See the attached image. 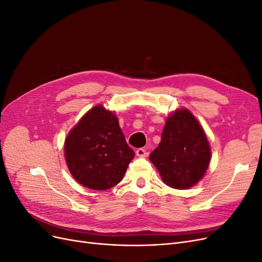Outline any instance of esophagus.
Returning a JSON list of instances; mask_svg holds the SVG:
<instances>
[{
	"label": "esophagus",
	"mask_w": 262,
	"mask_h": 262,
	"mask_svg": "<svg viewBox=\"0 0 262 262\" xmlns=\"http://www.w3.org/2000/svg\"><path fill=\"white\" fill-rule=\"evenodd\" d=\"M136 156L139 157V158H146L148 156V152L146 149L143 148H139L137 151H136Z\"/></svg>",
	"instance_id": "esophagus-1"
}]
</instances>
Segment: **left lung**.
<instances>
[{"label":"left lung","instance_id":"1","mask_svg":"<svg viewBox=\"0 0 262 262\" xmlns=\"http://www.w3.org/2000/svg\"><path fill=\"white\" fill-rule=\"evenodd\" d=\"M211 159L206 134L192 112L186 108L172 111L166 119L161 142L149 160L163 182L186 190L204 177Z\"/></svg>","mask_w":262,"mask_h":262}]
</instances>
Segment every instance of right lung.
Masks as SVG:
<instances>
[{
    "mask_svg": "<svg viewBox=\"0 0 262 262\" xmlns=\"http://www.w3.org/2000/svg\"><path fill=\"white\" fill-rule=\"evenodd\" d=\"M134 157L118 116L101 104L87 111L64 140V159L72 177L92 190L118 185Z\"/></svg>",
    "mask_w": 262,
    "mask_h": 262,
    "instance_id": "add662e5",
    "label": "right lung"
}]
</instances>
